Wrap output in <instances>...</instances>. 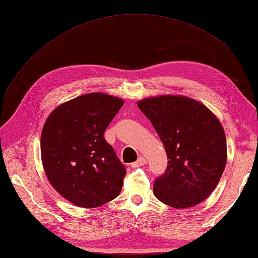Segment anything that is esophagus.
Listing matches in <instances>:
<instances>
[{
  "label": "esophagus",
  "mask_w": 258,
  "mask_h": 258,
  "mask_svg": "<svg viewBox=\"0 0 258 258\" xmlns=\"http://www.w3.org/2000/svg\"><path fill=\"white\" fill-rule=\"evenodd\" d=\"M145 164H146V160H145V157L141 156L138 161H136V162H134V163L131 164V166H132L133 168H135V167H139V166H142V165H145Z\"/></svg>",
  "instance_id": "obj_1"
}]
</instances>
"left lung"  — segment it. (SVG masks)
Wrapping results in <instances>:
<instances>
[{
  "instance_id": "1",
  "label": "left lung",
  "mask_w": 258,
  "mask_h": 258,
  "mask_svg": "<svg viewBox=\"0 0 258 258\" xmlns=\"http://www.w3.org/2000/svg\"><path fill=\"white\" fill-rule=\"evenodd\" d=\"M138 106L151 120L167 155L166 171L154 182L164 204L187 208L215 189L226 165L224 130L210 109L185 96L145 98Z\"/></svg>"
}]
</instances>
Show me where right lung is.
Instances as JSON below:
<instances>
[{
	"label": "right lung",
	"mask_w": 258,
	"mask_h": 258,
	"mask_svg": "<svg viewBox=\"0 0 258 258\" xmlns=\"http://www.w3.org/2000/svg\"><path fill=\"white\" fill-rule=\"evenodd\" d=\"M124 102L91 93L56 107L41 135L46 176L76 206L98 207L118 196L126 168L104 133Z\"/></svg>",
	"instance_id": "1"
}]
</instances>
